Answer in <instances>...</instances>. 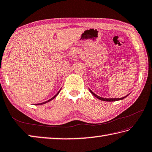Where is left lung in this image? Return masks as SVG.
Returning <instances> with one entry per match:
<instances>
[{
	"label": "left lung",
	"instance_id": "1",
	"mask_svg": "<svg viewBox=\"0 0 152 152\" xmlns=\"http://www.w3.org/2000/svg\"><path fill=\"white\" fill-rule=\"evenodd\" d=\"M89 90L90 91V92L92 94V95H94V96L96 97H97V99H100V100H102V101H105V102H116V101H118V100H122V99H124V98L125 97H126L128 96H129V95L130 94H129V95H126V96H124V97H121V98H103V97H99V96H98L97 95H96V94H94L93 91H92L90 89H89Z\"/></svg>",
	"mask_w": 152,
	"mask_h": 152
}]
</instances>
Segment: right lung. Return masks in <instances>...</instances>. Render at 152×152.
<instances>
[{"mask_svg": "<svg viewBox=\"0 0 152 152\" xmlns=\"http://www.w3.org/2000/svg\"><path fill=\"white\" fill-rule=\"evenodd\" d=\"M60 91H61V90H59L58 91V93L57 94H56V95H55V96H54V97H53L52 98H51V99H49L48 101H46V102H43V103H38V104H36V105H43V104H45V103H48V102H50V101H51V100H53V99H54V98H55L56 96H58V94H59V92H60Z\"/></svg>", "mask_w": 152, "mask_h": 152, "instance_id": "obj_1", "label": "right lung"}]
</instances>
